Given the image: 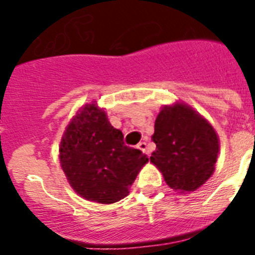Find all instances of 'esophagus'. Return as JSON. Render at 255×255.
<instances>
[{
  "instance_id": "esophagus-1",
  "label": "esophagus",
  "mask_w": 255,
  "mask_h": 255,
  "mask_svg": "<svg viewBox=\"0 0 255 255\" xmlns=\"http://www.w3.org/2000/svg\"><path fill=\"white\" fill-rule=\"evenodd\" d=\"M138 148L141 150V152L144 153V154L149 155V150H148L147 143H145V141H140V143L138 144Z\"/></svg>"
}]
</instances>
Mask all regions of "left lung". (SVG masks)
<instances>
[{"mask_svg":"<svg viewBox=\"0 0 255 255\" xmlns=\"http://www.w3.org/2000/svg\"><path fill=\"white\" fill-rule=\"evenodd\" d=\"M155 150L150 162L173 190L194 191L215 171L218 136L215 129L185 105L162 108L154 124Z\"/></svg>","mask_w":255,"mask_h":255,"instance_id":"1","label":"left lung"}]
</instances>
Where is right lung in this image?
I'll list each match as a JSON object with an SVG mask.
<instances>
[{
	"label": "right lung",
	"instance_id": "obj_1",
	"mask_svg": "<svg viewBox=\"0 0 255 255\" xmlns=\"http://www.w3.org/2000/svg\"><path fill=\"white\" fill-rule=\"evenodd\" d=\"M60 161L79 195L110 204L129 194V186L148 157L125 145L123 132L110 124L103 110L92 103L82 108L67 126L61 140Z\"/></svg>",
	"mask_w": 255,
	"mask_h": 255
}]
</instances>
